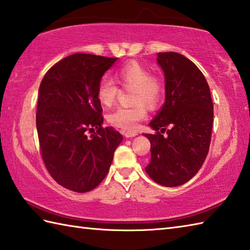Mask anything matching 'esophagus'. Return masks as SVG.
Returning <instances> with one entry per match:
<instances>
[{
  "instance_id": "esophagus-1",
  "label": "esophagus",
  "mask_w": 250,
  "mask_h": 250,
  "mask_svg": "<svg viewBox=\"0 0 250 250\" xmlns=\"http://www.w3.org/2000/svg\"><path fill=\"white\" fill-rule=\"evenodd\" d=\"M124 135L125 136V137H128V139H129V137H134V136H136L137 135V133H136V132H130V131H124Z\"/></svg>"
}]
</instances>
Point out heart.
<instances>
[{
  "label": "heart",
  "mask_w": 250,
  "mask_h": 250,
  "mask_svg": "<svg viewBox=\"0 0 250 250\" xmlns=\"http://www.w3.org/2000/svg\"><path fill=\"white\" fill-rule=\"evenodd\" d=\"M116 81L124 89H132L130 107H119L108 116V121L118 128L135 131L141 121L147 118L149 107H156L163 98L164 86L161 77L137 61H129L115 74ZM120 90L110 79L103 78L99 83L97 98L105 107L113 105Z\"/></svg>",
  "instance_id": "obj_1"
}]
</instances>
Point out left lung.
I'll use <instances>...</instances> for the list:
<instances>
[{
	"instance_id": "obj_1",
	"label": "left lung",
	"mask_w": 250,
	"mask_h": 250,
	"mask_svg": "<svg viewBox=\"0 0 250 250\" xmlns=\"http://www.w3.org/2000/svg\"><path fill=\"white\" fill-rule=\"evenodd\" d=\"M158 63L166 76V103L149 124L155 133L144 134L151 152L145 171L157 184L176 187L203 166L209 150L214 105L204 75L188 58L159 52ZM166 130L164 138L161 133Z\"/></svg>"
}]
</instances>
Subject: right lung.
Masks as SVG:
<instances>
[{"label": "right lung", "mask_w": 250, "mask_h": 250, "mask_svg": "<svg viewBox=\"0 0 250 250\" xmlns=\"http://www.w3.org/2000/svg\"><path fill=\"white\" fill-rule=\"evenodd\" d=\"M116 60L74 54L52 65L41 83L36 111L41 156L50 176L75 192L98 187L122 141L113 126L103 128L97 98L101 78Z\"/></svg>", "instance_id": "1"}]
</instances>
